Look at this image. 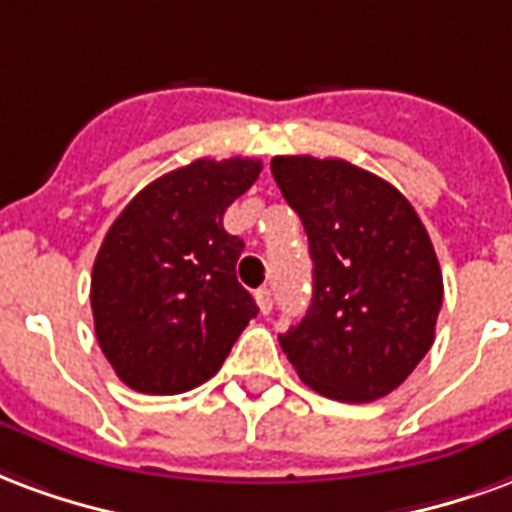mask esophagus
I'll return each mask as SVG.
<instances>
[{
  "label": "esophagus",
  "mask_w": 512,
  "mask_h": 512,
  "mask_svg": "<svg viewBox=\"0 0 512 512\" xmlns=\"http://www.w3.org/2000/svg\"><path fill=\"white\" fill-rule=\"evenodd\" d=\"M256 305H259L261 313L272 311V292H270V289H259V292H256Z\"/></svg>",
  "instance_id": "1"
}]
</instances>
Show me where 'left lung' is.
<instances>
[{"mask_svg": "<svg viewBox=\"0 0 512 512\" xmlns=\"http://www.w3.org/2000/svg\"><path fill=\"white\" fill-rule=\"evenodd\" d=\"M272 177L300 215L313 300L281 349L311 390L368 404L406 382L434 343L442 270L401 190L341 158L278 155Z\"/></svg>", "mask_w": 512, "mask_h": 512, "instance_id": "1", "label": "left lung"}]
</instances>
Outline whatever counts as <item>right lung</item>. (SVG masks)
Masks as SVG:
<instances>
[{
	"instance_id": "1",
	"label": "right lung",
	"mask_w": 512,
	"mask_h": 512,
	"mask_svg": "<svg viewBox=\"0 0 512 512\" xmlns=\"http://www.w3.org/2000/svg\"><path fill=\"white\" fill-rule=\"evenodd\" d=\"M261 160L199 158L136 193L92 267V316L106 360L147 395H177L220 371L259 313L237 281L242 240L223 212Z\"/></svg>"
}]
</instances>
